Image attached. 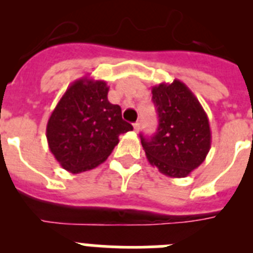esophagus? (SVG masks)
I'll return each instance as SVG.
<instances>
[{
    "label": "esophagus",
    "mask_w": 253,
    "mask_h": 253,
    "mask_svg": "<svg viewBox=\"0 0 253 253\" xmlns=\"http://www.w3.org/2000/svg\"><path fill=\"white\" fill-rule=\"evenodd\" d=\"M133 126H134V130H135V131H138V130H139L140 123H139V122H137V123H134V124H133Z\"/></svg>",
    "instance_id": "obj_1"
}]
</instances>
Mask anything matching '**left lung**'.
<instances>
[{
	"label": "left lung",
	"instance_id": "left-lung-1",
	"mask_svg": "<svg viewBox=\"0 0 253 253\" xmlns=\"http://www.w3.org/2000/svg\"><path fill=\"white\" fill-rule=\"evenodd\" d=\"M152 101L157 109L158 128L151 138L140 134L147 158L163 175L186 177L209 153L211 133L207 113L178 80L152 87Z\"/></svg>",
	"mask_w": 253,
	"mask_h": 253
}]
</instances>
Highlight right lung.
Segmentation results:
<instances>
[{"label":"right lung","mask_w":253,"mask_h":253,"mask_svg":"<svg viewBox=\"0 0 253 253\" xmlns=\"http://www.w3.org/2000/svg\"><path fill=\"white\" fill-rule=\"evenodd\" d=\"M109 86L101 80L82 77L67 88L46 124V139L59 165L72 173L101 165L133 130L123 120L119 105L107 100Z\"/></svg>","instance_id":"right-lung-1"}]
</instances>
